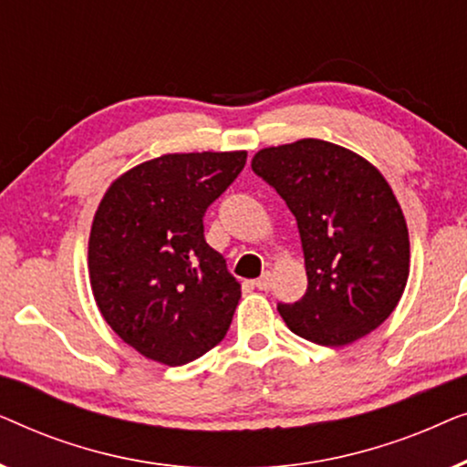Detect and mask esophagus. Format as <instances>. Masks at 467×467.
<instances>
[{
    "label": "esophagus",
    "mask_w": 467,
    "mask_h": 467,
    "mask_svg": "<svg viewBox=\"0 0 467 467\" xmlns=\"http://www.w3.org/2000/svg\"><path fill=\"white\" fill-rule=\"evenodd\" d=\"M253 285L257 286L259 291H270L272 289V274L270 272H264L257 280H254Z\"/></svg>",
    "instance_id": "1"
}]
</instances>
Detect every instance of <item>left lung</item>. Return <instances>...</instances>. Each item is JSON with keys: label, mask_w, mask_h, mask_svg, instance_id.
Instances as JSON below:
<instances>
[{"label": "left lung", "mask_w": 467, "mask_h": 467, "mask_svg": "<svg viewBox=\"0 0 467 467\" xmlns=\"http://www.w3.org/2000/svg\"><path fill=\"white\" fill-rule=\"evenodd\" d=\"M253 171L296 216L308 289L278 304L293 334L344 347L389 318L410 274L404 213L368 159L325 140L261 149Z\"/></svg>", "instance_id": "obj_1"}]
</instances>
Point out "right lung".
I'll return each mask as SVG.
<instances>
[{
	"mask_svg": "<svg viewBox=\"0 0 467 467\" xmlns=\"http://www.w3.org/2000/svg\"><path fill=\"white\" fill-rule=\"evenodd\" d=\"M244 163L246 150L161 155L101 197L88 235L93 297L146 359L184 366L225 337L242 291L203 238V214Z\"/></svg>",
	"mask_w": 467,
	"mask_h": 467,
	"instance_id": "add662e5",
	"label": "right lung"
}]
</instances>
